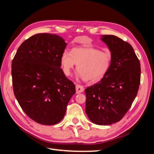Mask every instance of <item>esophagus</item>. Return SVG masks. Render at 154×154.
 <instances>
[{
	"label": "esophagus",
	"mask_w": 154,
	"mask_h": 154,
	"mask_svg": "<svg viewBox=\"0 0 154 154\" xmlns=\"http://www.w3.org/2000/svg\"><path fill=\"white\" fill-rule=\"evenodd\" d=\"M83 91H84V87H83L82 85L77 84L76 85V94H80V93H82Z\"/></svg>",
	"instance_id": "1"
}]
</instances>
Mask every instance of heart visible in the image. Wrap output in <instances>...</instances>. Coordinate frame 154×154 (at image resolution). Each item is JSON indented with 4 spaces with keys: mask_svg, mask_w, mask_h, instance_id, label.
Instances as JSON below:
<instances>
[{
    "mask_svg": "<svg viewBox=\"0 0 154 154\" xmlns=\"http://www.w3.org/2000/svg\"><path fill=\"white\" fill-rule=\"evenodd\" d=\"M112 61L109 51H99L92 47H75L71 53L65 51L60 62L63 73L71 75L75 64L78 74L88 83H96L103 78L108 72Z\"/></svg>",
    "mask_w": 154,
    "mask_h": 154,
    "instance_id": "obj_1",
    "label": "heart"
}]
</instances>
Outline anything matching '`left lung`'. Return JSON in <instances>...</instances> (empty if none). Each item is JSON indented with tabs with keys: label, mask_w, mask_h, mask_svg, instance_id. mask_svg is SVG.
Masks as SVG:
<instances>
[{
	"label": "left lung",
	"mask_w": 154,
	"mask_h": 154,
	"mask_svg": "<svg viewBox=\"0 0 154 154\" xmlns=\"http://www.w3.org/2000/svg\"><path fill=\"white\" fill-rule=\"evenodd\" d=\"M112 61L101 81L85 90V112L92 123L109 125L127 114L136 98L141 80L140 62L132 45L114 35H103Z\"/></svg>",
	"instance_id": "left-lung-1"
}]
</instances>
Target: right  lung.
I'll return each mask as SVG.
<instances>
[{
	"instance_id": "obj_1",
	"label": "right lung",
	"mask_w": 154,
	"mask_h": 154,
	"mask_svg": "<svg viewBox=\"0 0 154 154\" xmlns=\"http://www.w3.org/2000/svg\"><path fill=\"white\" fill-rule=\"evenodd\" d=\"M66 45L58 35L36 34L20 45L12 60L14 94L26 115L41 125L59 123L76 92L60 67Z\"/></svg>"
}]
</instances>
